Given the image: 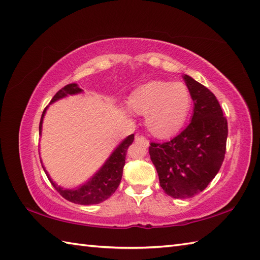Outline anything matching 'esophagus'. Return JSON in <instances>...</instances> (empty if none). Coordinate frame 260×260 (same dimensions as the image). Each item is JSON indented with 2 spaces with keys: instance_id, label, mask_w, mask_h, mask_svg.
I'll return each mask as SVG.
<instances>
[{
  "instance_id": "obj_1",
  "label": "esophagus",
  "mask_w": 260,
  "mask_h": 260,
  "mask_svg": "<svg viewBox=\"0 0 260 260\" xmlns=\"http://www.w3.org/2000/svg\"><path fill=\"white\" fill-rule=\"evenodd\" d=\"M135 142L136 143H141V144L145 145V146H148V144H150V142H148V140L146 139L145 136H143V135H137L135 137Z\"/></svg>"
}]
</instances>
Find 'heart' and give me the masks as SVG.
<instances>
[{"instance_id":"obj_1","label":"heart","mask_w":260,"mask_h":260,"mask_svg":"<svg viewBox=\"0 0 260 260\" xmlns=\"http://www.w3.org/2000/svg\"><path fill=\"white\" fill-rule=\"evenodd\" d=\"M128 105L134 112L146 115V127L154 136L168 137L184 124L192 96L182 82L151 81L132 92Z\"/></svg>"}]
</instances>
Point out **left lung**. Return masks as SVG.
<instances>
[{"label": "left lung", "mask_w": 260, "mask_h": 260, "mask_svg": "<svg viewBox=\"0 0 260 260\" xmlns=\"http://www.w3.org/2000/svg\"><path fill=\"white\" fill-rule=\"evenodd\" d=\"M183 78L194 103L191 123L172 140L150 146L159 185L174 199L206 189L221 168L228 136L227 118L213 92L190 76Z\"/></svg>", "instance_id": "8db88e82"}]
</instances>
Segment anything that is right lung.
Instances as JSON below:
<instances>
[{
    "label": "right lung",
    "mask_w": 260,
    "mask_h": 260,
    "mask_svg": "<svg viewBox=\"0 0 260 260\" xmlns=\"http://www.w3.org/2000/svg\"><path fill=\"white\" fill-rule=\"evenodd\" d=\"M80 91L81 89L77 86V84L66 85L52 97L51 103L56 102L58 99L67 95H74V93L80 92ZM46 109L47 107L45 108V110H43L42 116H41L40 125H39V134H41L42 119H43V116H45ZM133 141H134V134H132L127 137V139H125L123 143H121V144L114 151L112 156L107 159V162L105 163L104 167L98 171V173H96L95 176H92V178L88 181L86 184L78 187V189L76 190H63L61 187L57 186L51 181V179L49 178L47 171L45 169L43 170H45V172L49 178V180H50L51 184L54 186V189H56L60 193V196L63 197L66 200L74 203H78V204L101 203L104 200L108 199L116 190H117L121 180V175H123V169L125 165L127 150H128L129 145H132Z\"/></svg>",
    "instance_id": "1"
}]
</instances>
